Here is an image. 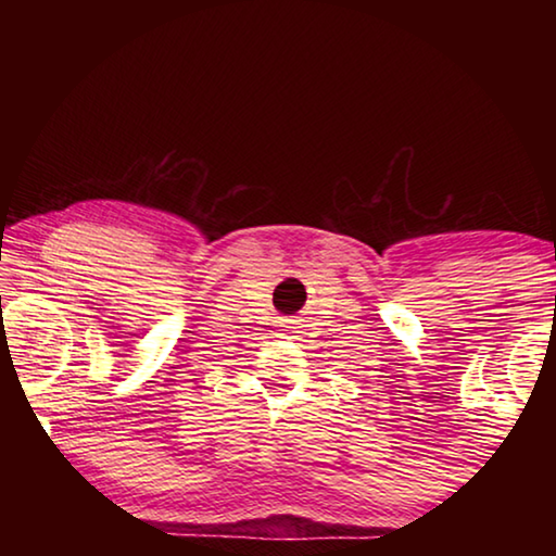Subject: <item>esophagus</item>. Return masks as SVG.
<instances>
[{"label":"esophagus","instance_id":"obj_1","mask_svg":"<svg viewBox=\"0 0 556 556\" xmlns=\"http://www.w3.org/2000/svg\"><path fill=\"white\" fill-rule=\"evenodd\" d=\"M285 328H287V331H294V333H301V331H299V328H301V324H299V318H287V321H285Z\"/></svg>","mask_w":556,"mask_h":556}]
</instances>
